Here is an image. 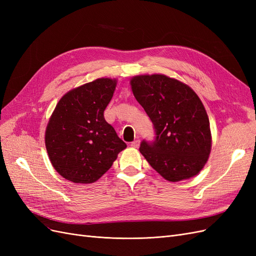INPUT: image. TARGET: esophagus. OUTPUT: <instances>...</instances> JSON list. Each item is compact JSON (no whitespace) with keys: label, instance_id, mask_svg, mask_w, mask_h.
Returning <instances> with one entry per match:
<instances>
[{"label":"esophagus","instance_id":"1","mask_svg":"<svg viewBox=\"0 0 256 256\" xmlns=\"http://www.w3.org/2000/svg\"><path fill=\"white\" fill-rule=\"evenodd\" d=\"M131 147H134V148H138V146H140V141L138 140H134V142H131Z\"/></svg>","mask_w":256,"mask_h":256}]
</instances>
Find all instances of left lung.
I'll return each mask as SVG.
<instances>
[{
    "label": "left lung",
    "instance_id": "1",
    "mask_svg": "<svg viewBox=\"0 0 256 256\" xmlns=\"http://www.w3.org/2000/svg\"><path fill=\"white\" fill-rule=\"evenodd\" d=\"M131 88L156 136L152 141L141 142L145 159L168 182L196 175L212 147L209 120L198 95L188 85L164 74L134 76Z\"/></svg>",
    "mask_w": 256,
    "mask_h": 256
}]
</instances>
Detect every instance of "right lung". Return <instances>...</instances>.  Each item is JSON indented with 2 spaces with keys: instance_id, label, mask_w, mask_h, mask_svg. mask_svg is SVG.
Instances as JSON below:
<instances>
[{
  "instance_id": "add662e5",
  "label": "right lung",
  "mask_w": 256,
  "mask_h": 256,
  "mask_svg": "<svg viewBox=\"0 0 256 256\" xmlns=\"http://www.w3.org/2000/svg\"><path fill=\"white\" fill-rule=\"evenodd\" d=\"M115 86V80L97 79L68 92L56 104L46 130V148L66 180L96 182L127 147L104 115Z\"/></svg>"
}]
</instances>
